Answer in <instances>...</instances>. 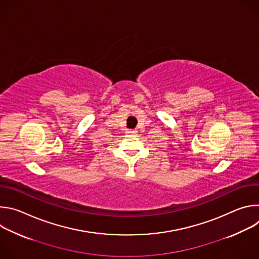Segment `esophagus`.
Returning <instances> with one entry per match:
<instances>
[{
    "label": "esophagus",
    "mask_w": 259,
    "mask_h": 259,
    "mask_svg": "<svg viewBox=\"0 0 259 259\" xmlns=\"http://www.w3.org/2000/svg\"><path fill=\"white\" fill-rule=\"evenodd\" d=\"M126 133H128V134H134V133H136V131H135V130H127Z\"/></svg>",
    "instance_id": "1"
}]
</instances>
